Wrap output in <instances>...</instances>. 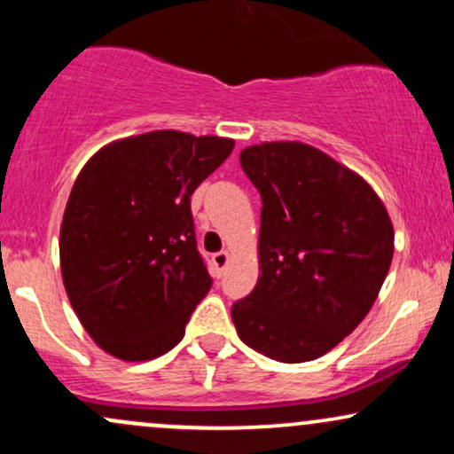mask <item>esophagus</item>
Returning <instances> with one entry per match:
<instances>
[{"mask_svg":"<svg viewBox=\"0 0 454 454\" xmlns=\"http://www.w3.org/2000/svg\"><path fill=\"white\" fill-rule=\"evenodd\" d=\"M228 260H231V254H228V252H217V254H213V264H215L217 270L226 269Z\"/></svg>","mask_w":454,"mask_h":454,"instance_id":"esophagus-1","label":"esophagus"}]
</instances>
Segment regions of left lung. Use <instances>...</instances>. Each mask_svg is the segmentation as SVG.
I'll return each instance as SVG.
<instances>
[{"instance_id":"8db88e82","label":"left lung","mask_w":454,"mask_h":454,"mask_svg":"<svg viewBox=\"0 0 454 454\" xmlns=\"http://www.w3.org/2000/svg\"><path fill=\"white\" fill-rule=\"evenodd\" d=\"M239 160L262 211L258 284L232 305V322L241 341L273 361H314L376 303L393 222L361 175L311 145L260 143Z\"/></svg>"}]
</instances>
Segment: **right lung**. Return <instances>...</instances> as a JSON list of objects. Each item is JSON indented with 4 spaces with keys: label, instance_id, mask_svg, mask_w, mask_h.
I'll return each instance as SVG.
<instances>
[{
    "label": "right lung",
    "instance_id": "right-lung-1",
    "mask_svg": "<svg viewBox=\"0 0 454 454\" xmlns=\"http://www.w3.org/2000/svg\"><path fill=\"white\" fill-rule=\"evenodd\" d=\"M232 149V138L155 129L106 145L78 173L61 220V278L111 356L151 361L184 340L211 288L190 200Z\"/></svg>",
    "mask_w": 454,
    "mask_h": 454
}]
</instances>
